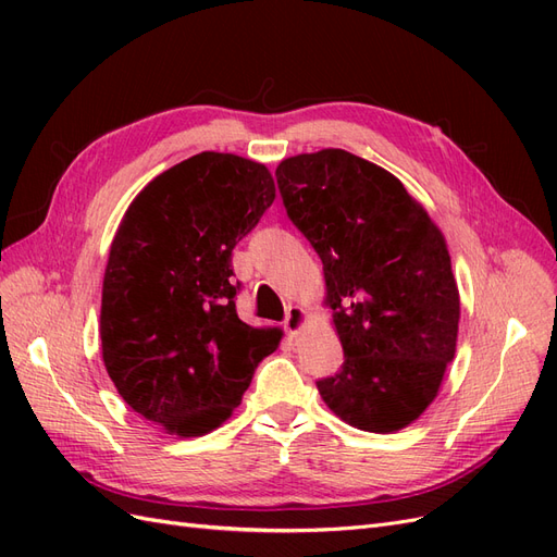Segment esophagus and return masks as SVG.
<instances>
[{"label":"esophagus","mask_w":557,"mask_h":557,"mask_svg":"<svg viewBox=\"0 0 557 557\" xmlns=\"http://www.w3.org/2000/svg\"><path fill=\"white\" fill-rule=\"evenodd\" d=\"M305 320H307V311L301 307H288L285 311V320H283V327L290 336H295L301 327H305Z\"/></svg>","instance_id":"obj_1"}]
</instances>
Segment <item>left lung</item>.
Segmentation results:
<instances>
[{
    "label": "left lung",
    "instance_id": "8db88e82",
    "mask_svg": "<svg viewBox=\"0 0 557 557\" xmlns=\"http://www.w3.org/2000/svg\"><path fill=\"white\" fill-rule=\"evenodd\" d=\"M276 183L323 262L344 346L339 372L315 381L320 397L358 430L407 428L440 393L458 342L444 234L391 172L342 148L283 160Z\"/></svg>",
    "mask_w": 557,
    "mask_h": 557
}]
</instances>
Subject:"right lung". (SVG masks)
<instances>
[{"mask_svg":"<svg viewBox=\"0 0 557 557\" xmlns=\"http://www.w3.org/2000/svg\"><path fill=\"white\" fill-rule=\"evenodd\" d=\"M276 197L267 166L199 153L150 181L111 244L102 290L104 367L129 407L178 436L239 407L281 330L237 315L232 250Z\"/></svg>","mask_w":557,"mask_h":557,"instance_id":"obj_1","label":"right lung"}]
</instances>
